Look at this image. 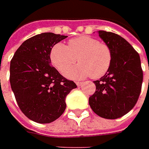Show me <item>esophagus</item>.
Masks as SVG:
<instances>
[{
	"label": "esophagus",
	"instance_id": "1",
	"mask_svg": "<svg viewBox=\"0 0 149 149\" xmlns=\"http://www.w3.org/2000/svg\"><path fill=\"white\" fill-rule=\"evenodd\" d=\"M76 84H77V86H81V85H83V82H76Z\"/></svg>",
	"mask_w": 149,
	"mask_h": 149
}]
</instances>
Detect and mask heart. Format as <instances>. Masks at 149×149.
I'll return each instance as SVG.
<instances>
[{
	"instance_id": "1",
	"label": "heart",
	"mask_w": 149,
	"mask_h": 149,
	"mask_svg": "<svg viewBox=\"0 0 149 149\" xmlns=\"http://www.w3.org/2000/svg\"><path fill=\"white\" fill-rule=\"evenodd\" d=\"M75 67L66 70L76 62ZM52 65L70 79H82L90 76L93 79L103 77L109 71L113 59L111 48L96 38L82 36L69 40L68 45L57 43L49 53Z\"/></svg>"
}]
</instances>
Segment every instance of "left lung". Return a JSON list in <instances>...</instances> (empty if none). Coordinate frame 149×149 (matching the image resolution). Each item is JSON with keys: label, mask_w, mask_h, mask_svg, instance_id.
<instances>
[{"label": "left lung", "mask_w": 149, "mask_h": 149, "mask_svg": "<svg viewBox=\"0 0 149 149\" xmlns=\"http://www.w3.org/2000/svg\"><path fill=\"white\" fill-rule=\"evenodd\" d=\"M99 36L111 48L113 59L109 71L94 81L96 90L89 104L97 115L115 119L128 113L139 100L143 76L140 57L117 34L99 31Z\"/></svg>", "instance_id": "left-lung-1"}]
</instances>
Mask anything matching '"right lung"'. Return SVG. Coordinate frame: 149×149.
<instances>
[{
  "label": "right lung",
  "instance_id": "1",
  "mask_svg": "<svg viewBox=\"0 0 149 149\" xmlns=\"http://www.w3.org/2000/svg\"><path fill=\"white\" fill-rule=\"evenodd\" d=\"M67 36L51 32L24 41L10 65V83L15 100L26 117L39 123H51L65 110L67 95L77 85L50 65L49 53Z\"/></svg>",
  "mask_w": 149,
  "mask_h": 149
}]
</instances>
